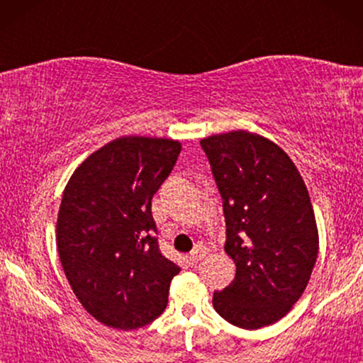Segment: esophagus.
Segmentation results:
<instances>
[{"mask_svg":"<svg viewBox=\"0 0 363 363\" xmlns=\"http://www.w3.org/2000/svg\"><path fill=\"white\" fill-rule=\"evenodd\" d=\"M205 256H206V250H205V247L198 246V247H195V250H193V251L190 252V256H188V259H190L191 264H196V262L201 261Z\"/></svg>","mask_w":363,"mask_h":363,"instance_id":"34e87169","label":"esophagus"}]
</instances>
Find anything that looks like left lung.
<instances>
[{
    "instance_id": "1",
    "label": "left lung",
    "mask_w": 363,
    "mask_h": 363,
    "mask_svg": "<svg viewBox=\"0 0 363 363\" xmlns=\"http://www.w3.org/2000/svg\"><path fill=\"white\" fill-rule=\"evenodd\" d=\"M200 143L223 198L225 251L236 264L213 307L241 329L274 324L306 291L319 252L309 191L289 155L259 133L233 130Z\"/></svg>"
}]
</instances>
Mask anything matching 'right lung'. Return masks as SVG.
<instances>
[{"label": "right lung", "instance_id": "right-lung-1", "mask_svg": "<svg viewBox=\"0 0 363 363\" xmlns=\"http://www.w3.org/2000/svg\"><path fill=\"white\" fill-rule=\"evenodd\" d=\"M180 150L172 138L118 137L91 153L64 188L59 257L77 301L104 325L138 329L165 311L180 266L158 250L152 198Z\"/></svg>", "mask_w": 363, "mask_h": 363}]
</instances>
